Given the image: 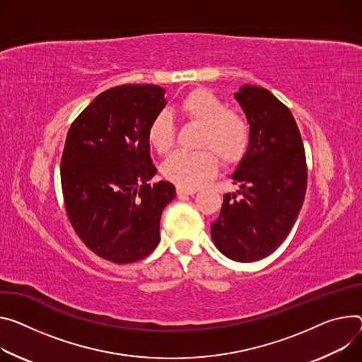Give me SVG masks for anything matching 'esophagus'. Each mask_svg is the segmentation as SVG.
I'll list each match as a JSON object with an SVG mask.
<instances>
[{
  "mask_svg": "<svg viewBox=\"0 0 362 362\" xmlns=\"http://www.w3.org/2000/svg\"><path fill=\"white\" fill-rule=\"evenodd\" d=\"M196 192V189H185V187H180V186H177V189H176V193H177V196H185V194H194Z\"/></svg>",
  "mask_w": 362,
  "mask_h": 362,
  "instance_id": "esophagus-1",
  "label": "esophagus"
}]
</instances>
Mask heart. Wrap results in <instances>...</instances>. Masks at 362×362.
Segmentation results:
<instances>
[{"label": "heart", "instance_id": "obj_1", "mask_svg": "<svg viewBox=\"0 0 362 362\" xmlns=\"http://www.w3.org/2000/svg\"><path fill=\"white\" fill-rule=\"evenodd\" d=\"M180 115L202 127L196 153L176 151L163 163V176L185 189H194L218 170L216 153L223 166H234L245 156L251 129L247 118L228 110L223 100L214 92L199 88L189 92L179 104ZM147 140L160 154H166L175 144V125L172 117L161 111L150 121ZM213 153H211L209 150Z\"/></svg>", "mask_w": 362, "mask_h": 362}]
</instances>
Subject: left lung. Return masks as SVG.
I'll return each mask as SVG.
<instances>
[{
  "label": "left lung",
  "mask_w": 362,
  "mask_h": 362,
  "mask_svg": "<svg viewBox=\"0 0 362 362\" xmlns=\"http://www.w3.org/2000/svg\"><path fill=\"white\" fill-rule=\"evenodd\" d=\"M234 96L251 140L231 176L240 190L223 196L211 237L228 258L250 262L274 252L288 235L305 201L308 168L300 131L283 103L254 85Z\"/></svg>",
  "instance_id": "left-lung-1"
}]
</instances>
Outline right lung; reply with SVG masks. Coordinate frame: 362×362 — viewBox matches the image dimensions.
Wrapping results in <instances>:
<instances>
[{"label": "right lung", "instance_id": "right-lung-1", "mask_svg": "<svg viewBox=\"0 0 362 362\" xmlns=\"http://www.w3.org/2000/svg\"><path fill=\"white\" fill-rule=\"evenodd\" d=\"M164 107L157 85H121L98 95L72 122L60 161L64 209L82 243L117 264L147 257L176 196L157 173L147 128Z\"/></svg>", "mask_w": 362, "mask_h": 362}]
</instances>
